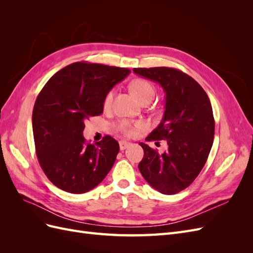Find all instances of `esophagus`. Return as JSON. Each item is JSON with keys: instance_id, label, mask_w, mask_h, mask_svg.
<instances>
[{"instance_id": "1", "label": "esophagus", "mask_w": 253, "mask_h": 253, "mask_svg": "<svg viewBox=\"0 0 253 253\" xmlns=\"http://www.w3.org/2000/svg\"><path fill=\"white\" fill-rule=\"evenodd\" d=\"M129 144H131V143L127 142V141H124V140H122V141H119V147H120V150H121V151L126 150L127 147H129Z\"/></svg>"}]
</instances>
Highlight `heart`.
<instances>
[{
    "label": "heart",
    "mask_w": 253,
    "mask_h": 253,
    "mask_svg": "<svg viewBox=\"0 0 253 253\" xmlns=\"http://www.w3.org/2000/svg\"><path fill=\"white\" fill-rule=\"evenodd\" d=\"M131 90L142 103L150 102L155 95V88L153 86V84L144 79H135L131 83ZM112 98H113V90H110L104 98L105 106H108L111 103ZM139 126H140V124H138V122H132L126 119H121L117 124V128L122 134H125L126 136L133 135L136 131V128Z\"/></svg>",
    "instance_id": "1"
}]
</instances>
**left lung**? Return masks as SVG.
<instances>
[{"label":"left lung","mask_w":253,"mask_h":253,"mask_svg":"<svg viewBox=\"0 0 253 253\" xmlns=\"http://www.w3.org/2000/svg\"><path fill=\"white\" fill-rule=\"evenodd\" d=\"M133 72L159 83L166 93L164 117L145 140H166L168 150L159 154L140 142L144 155L139 171L160 193L176 194L194 181L208 159L215 127L211 102L200 84L176 68H134Z\"/></svg>","instance_id":"1"}]
</instances>
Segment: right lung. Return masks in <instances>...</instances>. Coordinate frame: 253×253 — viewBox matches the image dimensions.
Listing matches in <instances>:
<instances>
[{
    "label": "right lung",
    "mask_w": 253,
    "mask_h": 253,
    "mask_svg": "<svg viewBox=\"0 0 253 253\" xmlns=\"http://www.w3.org/2000/svg\"><path fill=\"white\" fill-rule=\"evenodd\" d=\"M129 73L124 67L75 62L53 75L38 95L33 111L36 153L45 175L59 189L85 193L112 169L119 143L108 135L87 143L84 122L102 114L106 94Z\"/></svg>",
    "instance_id": "right-lung-1"
}]
</instances>
